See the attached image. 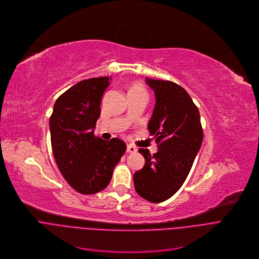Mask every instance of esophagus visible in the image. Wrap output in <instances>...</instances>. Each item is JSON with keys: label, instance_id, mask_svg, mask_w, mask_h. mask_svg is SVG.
Here are the masks:
<instances>
[{"label": "esophagus", "instance_id": "esophagus-1", "mask_svg": "<svg viewBox=\"0 0 259 259\" xmlns=\"http://www.w3.org/2000/svg\"><path fill=\"white\" fill-rule=\"evenodd\" d=\"M126 152L127 153H135V152H137V148L134 147L133 145H127L126 146Z\"/></svg>", "mask_w": 259, "mask_h": 259}]
</instances>
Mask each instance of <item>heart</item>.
<instances>
[{"label":"heart","mask_w":259,"mask_h":259,"mask_svg":"<svg viewBox=\"0 0 259 259\" xmlns=\"http://www.w3.org/2000/svg\"><path fill=\"white\" fill-rule=\"evenodd\" d=\"M130 94H146V91L143 85L139 83H133L128 90V95Z\"/></svg>","instance_id":"1"}]
</instances>
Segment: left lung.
Here are the masks:
<instances>
[{
  "label": "left lung",
  "mask_w": 259,
  "mask_h": 259,
  "mask_svg": "<svg viewBox=\"0 0 259 259\" xmlns=\"http://www.w3.org/2000/svg\"><path fill=\"white\" fill-rule=\"evenodd\" d=\"M146 83L156 100L148 130L158 151L151 155L148 149H139L146 162L135 172L134 185L141 197L159 203L186 181L200 150L203 131L199 110L186 90L169 80L146 77Z\"/></svg>",
  "instance_id": "1"
}]
</instances>
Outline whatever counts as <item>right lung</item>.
I'll list each match as a JSON object with an SVG mask.
<instances>
[{"label":"right lung","instance_id":"add662e5","mask_svg":"<svg viewBox=\"0 0 259 259\" xmlns=\"http://www.w3.org/2000/svg\"><path fill=\"white\" fill-rule=\"evenodd\" d=\"M110 79L94 77L77 82L57 99L50 117L57 166L67 183L84 195L96 194L108 186L126 149L117 138L106 141L94 135L102 96Z\"/></svg>","mask_w":259,"mask_h":259}]
</instances>
